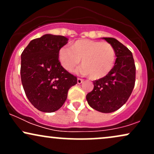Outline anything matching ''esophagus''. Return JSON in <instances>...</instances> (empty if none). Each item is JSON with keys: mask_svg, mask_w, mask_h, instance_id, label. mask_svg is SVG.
Wrapping results in <instances>:
<instances>
[{"mask_svg": "<svg viewBox=\"0 0 154 154\" xmlns=\"http://www.w3.org/2000/svg\"><path fill=\"white\" fill-rule=\"evenodd\" d=\"M83 79H80V78H77V83L78 84H82V83L83 82Z\"/></svg>", "mask_w": 154, "mask_h": 154, "instance_id": "1", "label": "esophagus"}]
</instances>
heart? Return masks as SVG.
Instances as JSON below:
<instances>
[{"label":"heart","instance_id":"b5f03b06","mask_svg":"<svg viewBox=\"0 0 154 154\" xmlns=\"http://www.w3.org/2000/svg\"><path fill=\"white\" fill-rule=\"evenodd\" d=\"M116 51L110 43L98 40H79L71 49H60L59 59L61 66L69 72H73L81 60V72L92 79H99L109 75L116 62Z\"/></svg>","mask_w":154,"mask_h":154}]
</instances>
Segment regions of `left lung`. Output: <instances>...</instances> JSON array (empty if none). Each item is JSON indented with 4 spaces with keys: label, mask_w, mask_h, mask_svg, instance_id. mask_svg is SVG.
<instances>
[{
    "label": "left lung",
    "mask_w": 154,
    "mask_h": 154,
    "mask_svg": "<svg viewBox=\"0 0 154 154\" xmlns=\"http://www.w3.org/2000/svg\"><path fill=\"white\" fill-rule=\"evenodd\" d=\"M116 51L114 68L107 76L93 81V90L86 95L90 106L102 113L114 112L127 102L135 82L132 52L115 38H103Z\"/></svg>",
    "instance_id": "left-lung-1"
}]
</instances>
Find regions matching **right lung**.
Wrapping results in <instances>:
<instances>
[{"label": "right lung", "instance_id": "right-lung-1", "mask_svg": "<svg viewBox=\"0 0 154 154\" xmlns=\"http://www.w3.org/2000/svg\"><path fill=\"white\" fill-rule=\"evenodd\" d=\"M67 43L64 36L44 35L31 40L21 55L23 88L30 103L43 112L59 110L77 82L59 61L60 49Z\"/></svg>", "mask_w": 154, "mask_h": 154}]
</instances>
